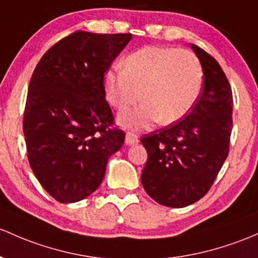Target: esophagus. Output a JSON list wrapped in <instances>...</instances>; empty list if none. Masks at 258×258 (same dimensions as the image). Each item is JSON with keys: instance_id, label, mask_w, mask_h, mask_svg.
<instances>
[{"instance_id": "34e87169", "label": "esophagus", "mask_w": 258, "mask_h": 258, "mask_svg": "<svg viewBox=\"0 0 258 258\" xmlns=\"http://www.w3.org/2000/svg\"><path fill=\"white\" fill-rule=\"evenodd\" d=\"M124 142H126V145H136V143H138V137L132 132H127Z\"/></svg>"}]
</instances>
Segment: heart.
I'll use <instances>...</instances> for the list:
<instances>
[{"label": "heart", "mask_w": 258, "mask_h": 258, "mask_svg": "<svg viewBox=\"0 0 258 258\" xmlns=\"http://www.w3.org/2000/svg\"><path fill=\"white\" fill-rule=\"evenodd\" d=\"M204 74L194 53L178 48L146 47L123 61V70L110 69L104 77L107 101L124 110L145 101L136 110L118 116L130 128H145L152 122L174 123L193 108L203 90Z\"/></svg>", "instance_id": "1"}]
</instances>
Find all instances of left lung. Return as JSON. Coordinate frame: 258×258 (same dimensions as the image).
<instances>
[{"label":"left lung","instance_id":"8db88e82","mask_svg":"<svg viewBox=\"0 0 258 258\" xmlns=\"http://www.w3.org/2000/svg\"><path fill=\"white\" fill-rule=\"evenodd\" d=\"M191 49L204 74L202 94L183 120L141 138L148 154L141 181L161 205L184 208L202 199L229 154L232 91L218 61L198 45Z\"/></svg>","mask_w":258,"mask_h":258}]
</instances>
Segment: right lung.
<instances>
[{
	"mask_svg": "<svg viewBox=\"0 0 258 258\" xmlns=\"http://www.w3.org/2000/svg\"><path fill=\"white\" fill-rule=\"evenodd\" d=\"M132 34L78 31L54 44L29 83L23 134L32 170L59 203H77L104 179L124 134L111 127L104 75Z\"/></svg>",
	"mask_w": 258,
	"mask_h": 258,
	"instance_id": "right-lung-1",
	"label": "right lung"
}]
</instances>
